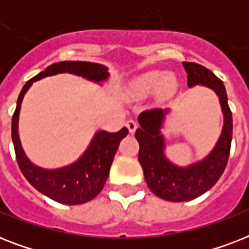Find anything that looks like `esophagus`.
Segmentation results:
<instances>
[{"mask_svg":"<svg viewBox=\"0 0 249 249\" xmlns=\"http://www.w3.org/2000/svg\"><path fill=\"white\" fill-rule=\"evenodd\" d=\"M126 128H128V130L130 134H134L137 130V128H138V125H137V123L134 120H128L126 121Z\"/></svg>","mask_w":249,"mask_h":249,"instance_id":"esophagus-1","label":"esophagus"}]
</instances>
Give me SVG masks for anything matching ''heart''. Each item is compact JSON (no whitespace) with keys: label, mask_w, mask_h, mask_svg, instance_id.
Instances as JSON below:
<instances>
[{"label":"heart","mask_w":249,"mask_h":249,"mask_svg":"<svg viewBox=\"0 0 249 249\" xmlns=\"http://www.w3.org/2000/svg\"><path fill=\"white\" fill-rule=\"evenodd\" d=\"M177 88V80L172 73L163 71H148L137 76L129 83L128 93L130 97L141 99L156 93L168 97Z\"/></svg>","instance_id":"heart-1"}]
</instances>
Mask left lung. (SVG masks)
Instances as JSON below:
<instances>
[{"label":"left lung","instance_id":"obj_1","mask_svg":"<svg viewBox=\"0 0 249 249\" xmlns=\"http://www.w3.org/2000/svg\"><path fill=\"white\" fill-rule=\"evenodd\" d=\"M187 85L204 86L213 90L220 101L224 116L222 130L214 147L203 159L189 165H177L166 156V140L163 128L170 108H154L138 116L140 128L136 138L140 143V160L148 189L156 196L169 201H187L212 189L228 164L232 138V117L228 105L224 83L213 72L196 63L183 62Z\"/></svg>","mask_w":249,"mask_h":249}]
</instances>
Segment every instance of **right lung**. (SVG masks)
<instances>
[{
  "mask_svg": "<svg viewBox=\"0 0 249 249\" xmlns=\"http://www.w3.org/2000/svg\"><path fill=\"white\" fill-rule=\"evenodd\" d=\"M59 73H71L81 76L91 83L103 85L108 80V68L99 63L81 62V60H66L54 63L45 68L33 79L25 83L17 102V109L13 115L11 136L15 148L17 161L21 173L24 174L31 185L53 200L62 204H83L97 196L105 186L109 174V168L113 161L121 140L126 137L128 129L123 128L117 133L98 130L94 133L89 146L83 155L68 165L48 169L32 163L25 154L19 138V113L23 98L33 83L45 79L48 76Z\"/></svg>",
  "mask_w": 249,
  "mask_h": 249,
  "instance_id": "obj_1",
  "label": "right lung"
}]
</instances>
